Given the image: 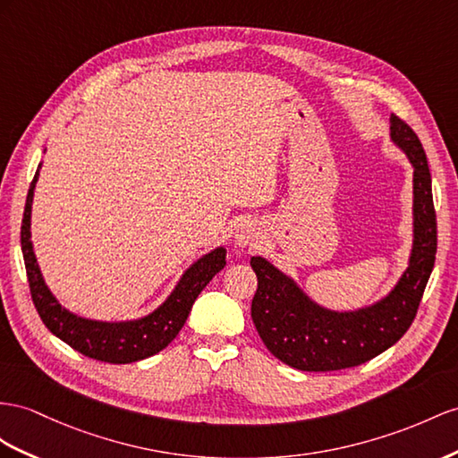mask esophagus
I'll return each mask as SVG.
<instances>
[{
  "label": "esophagus",
  "instance_id": "esophagus-1",
  "mask_svg": "<svg viewBox=\"0 0 458 458\" xmlns=\"http://www.w3.org/2000/svg\"><path fill=\"white\" fill-rule=\"evenodd\" d=\"M255 240V236L251 233V230H248V228H242L238 233H236V242L240 243V245H248V243H251Z\"/></svg>",
  "mask_w": 458,
  "mask_h": 458
}]
</instances>
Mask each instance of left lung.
Segmentation results:
<instances>
[{
    "label": "left lung",
    "instance_id": "left-lung-1",
    "mask_svg": "<svg viewBox=\"0 0 458 458\" xmlns=\"http://www.w3.org/2000/svg\"><path fill=\"white\" fill-rule=\"evenodd\" d=\"M391 139L414 166V245L389 296L358 311L336 313L311 301L263 257H251L257 292L251 319L268 352L301 371L356 368L391 348L412 325L437 251V220L426 150L414 129L391 115Z\"/></svg>",
    "mask_w": 458,
    "mask_h": 458
}]
</instances>
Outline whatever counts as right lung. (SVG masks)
Segmentation results:
<instances>
[{
    "label": "right lung",
    "mask_w": 458,
    "mask_h": 458,
    "mask_svg": "<svg viewBox=\"0 0 458 458\" xmlns=\"http://www.w3.org/2000/svg\"><path fill=\"white\" fill-rule=\"evenodd\" d=\"M40 168V166H38ZM38 180V170L30 182L25 215H22L21 226V250L25 268L29 276L32 303L37 308L42 323L48 327L50 333L62 338L65 344L81 354L108 363H131L155 356L157 352L166 348L191 311L193 301L201 294V290L213 280V276L222 271L226 265V251L218 248L208 255L201 257L197 263L187 268L185 275L170 294V298L150 315L137 321L127 323H102L77 318L60 306L52 292L46 286L32 251L30 242V208L34 185Z\"/></svg>",
    "instance_id": "add662e5"
}]
</instances>
